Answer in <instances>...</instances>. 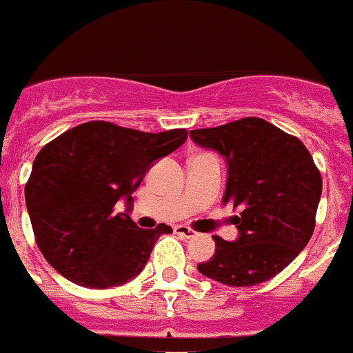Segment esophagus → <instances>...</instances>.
<instances>
[{
	"instance_id": "34e87169",
	"label": "esophagus",
	"mask_w": 353,
	"mask_h": 353,
	"mask_svg": "<svg viewBox=\"0 0 353 353\" xmlns=\"http://www.w3.org/2000/svg\"><path fill=\"white\" fill-rule=\"evenodd\" d=\"M176 233H177V235L185 236V239H192V236L198 235L194 230H190V228H187V225H177Z\"/></svg>"
}]
</instances>
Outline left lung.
I'll use <instances>...</instances> for the list:
<instances>
[{
    "label": "left lung",
    "mask_w": 353,
    "mask_h": 353,
    "mask_svg": "<svg viewBox=\"0 0 353 353\" xmlns=\"http://www.w3.org/2000/svg\"><path fill=\"white\" fill-rule=\"evenodd\" d=\"M198 146L224 157L228 183L222 203L233 216L235 241L214 239V255L198 265L205 278L252 287L274 278L307 246L322 194V177L307 148L261 118L194 129Z\"/></svg>",
    "instance_id": "obj_1"
}]
</instances>
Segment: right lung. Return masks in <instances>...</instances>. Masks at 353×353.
<instances>
[{"label": "right lung", "mask_w": 353, "mask_h": 353, "mask_svg": "<svg viewBox=\"0 0 353 353\" xmlns=\"http://www.w3.org/2000/svg\"><path fill=\"white\" fill-rule=\"evenodd\" d=\"M187 141L185 129L144 133L87 122L46 144L26 185V205L40 252L72 283L107 289L146 266L170 225L142 230L129 219L133 192L159 159ZM123 199L126 211L114 212Z\"/></svg>", "instance_id": "1"}]
</instances>
